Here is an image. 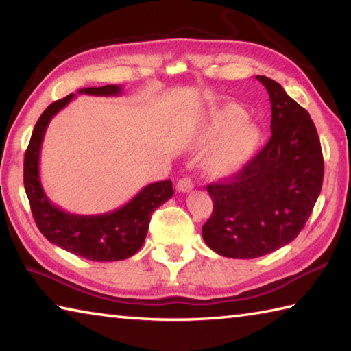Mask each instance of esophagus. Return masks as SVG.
I'll return each instance as SVG.
<instances>
[{"label":"esophagus","mask_w":351,"mask_h":351,"mask_svg":"<svg viewBox=\"0 0 351 351\" xmlns=\"http://www.w3.org/2000/svg\"><path fill=\"white\" fill-rule=\"evenodd\" d=\"M192 188H194V182H192V178H189V177H184V178H182V180H178V183H177L178 192H188Z\"/></svg>","instance_id":"esophagus-1"}]
</instances>
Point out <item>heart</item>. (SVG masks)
<instances>
[{
	"instance_id": "b5f03b06",
	"label": "heart",
	"mask_w": 351,
	"mask_h": 351,
	"mask_svg": "<svg viewBox=\"0 0 351 351\" xmlns=\"http://www.w3.org/2000/svg\"><path fill=\"white\" fill-rule=\"evenodd\" d=\"M259 130L245 121V112L238 106H224L213 110L198 136L199 147H210L221 141L207 156L206 169L212 174H224L239 167L253 152Z\"/></svg>"
}]
</instances>
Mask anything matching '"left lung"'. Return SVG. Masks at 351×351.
I'll list each match as a JSON object with an SVG mask.
<instances>
[{
	"instance_id": "8db88e82",
	"label": "left lung",
	"mask_w": 351,
	"mask_h": 351,
	"mask_svg": "<svg viewBox=\"0 0 351 351\" xmlns=\"http://www.w3.org/2000/svg\"><path fill=\"white\" fill-rule=\"evenodd\" d=\"M269 94L271 138L234 174L210 183L213 212L203 239L232 259H254L294 241L321 192L324 160L315 124L277 82L256 75Z\"/></svg>"
}]
</instances>
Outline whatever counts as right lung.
I'll list each match as a JSON object with an SVG mask.
<instances>
[{
  "label": "right lung",
  "instance_id": "add662e5",
  "mask_svg": "<svg viewBox=\"0 0 351 351\" xmlns=\"http://www.w3.org/2000/svg\"><path fill=\"white\" fill-rule=\"evenodd\" d=\"M121 92V86L107 84L101 88L80 89L78 94L117 97ZM74 97L69 94L49 104L32 133L24 157V188L33 218L40 233L51 244L69 253L95 262L124 261L138 253L144 244L153 212L174 194L173 182L163 180L148 184L123 207L101 215H75L49 202L39 177L42 141L49 121Z\"/></svg>",
  "mask_w": 351,
  "mask_h": 351
}]
</instances>
